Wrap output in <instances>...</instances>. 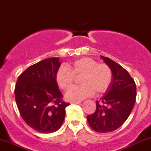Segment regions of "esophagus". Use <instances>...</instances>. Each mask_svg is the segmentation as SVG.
<instances>
[{
  "mask_svg": "<svg viewBox=\"0 0 151 151\" xmlns=\"http://www.w3.org/2000/svg\"><path fill=\"white\" fill-rule=\"evenodd\" d=\"M71 103H73V104H79V103H81V101H72V102H71Z\"/></svg>",
  "mask_w": 151,
  "mask_h": 151,
  "instance_id": "1",
  "label": "esophagus"
}]
</instances>
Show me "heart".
Returning a JSON list of instances; mask_svg holds the SVG:
<instances>
[{
	"label": "heart",
	"mask_w": 151,
	"mask_h": 151,
	"mask_svg": "<svg viewBox=\"0 0 151 151\" xmlns=\"http://www.w3.org/2000/svg\"><path fill=\"white\" fill-rule=\"evenodd\" d=\"M83 74L80 86L72 87L66 98L71 101H80L94 93L100 94L108 90L112 82L111 69L105 63H98L95 60L83 57L74 60L70 69L60 67L56 72V82L62 89L68 90L72 86L74 76Z\"/></svg>",
	"instance_id": "obj_1"
}]
</instances>
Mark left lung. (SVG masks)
<instances>
[{
  "label": "left lung",
  "instance_id": "left-lung-1",
  "mask_svg": "<svg viewBox=\"0 0 151 151\" xmlns=\"http://www.w3.org/2000/svg\"><path fill=\"white\" fill-rule=\"evenodd\" d=\"M101 58L110 67L112 79L101 101H96V110L87 116L88 124L94 131L106 133L117 129L129 116L137 97L136 83L121 65L107 57Z\"/></svg>",
  "mask_w": 151,
  "mask_h": 151
}]
</instances>
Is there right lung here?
Instances as JSON below:
<instances>
[{
	"label": "right lung",
	"mask_w": 151,
	"mask_h": 151,
	"mask_svg": "<svg viewBox=\"0 0 151 151\" xmlns=\"http://www.w3.org/2000/svg\"><path fill=\"white\" fill-rule=\"evenodd\" d=\"M60 66L58 58H47L31 65L18 77L14 96L20 115L30 127L48 134L61 127L65 108L70 105L56 82Z\"/></svg>",
	"instance_id": "right-lung-1"
}]
</instances>
